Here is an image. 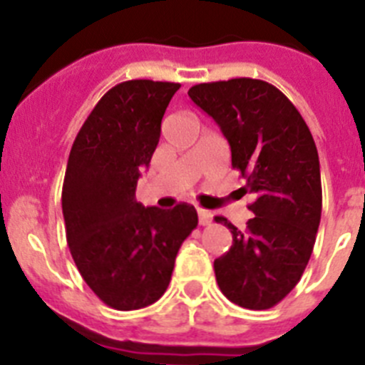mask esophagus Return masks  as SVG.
Instances as JSON below:
<instances>
[{"label":"esophagus","instance_id":"1","mask_svg":"<svg viewBox=\"0 0 365 365\" xmlns=\"http://www.w3.org/2000/svg\"><path fill=\"white\" fill-rule=\"evenodd\" d=\"M212 220V212L205 211V209H198V222L200 225H209Z\"/></svg>","mask_w":365,"mask_h":365}]
</instances>
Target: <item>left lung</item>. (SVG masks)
Instances as JSON below:
<instances>
[{
    "label": "left lung",
    "instance_id": "obj_1",
    "mask_svg": "<svg viewBox=\"0 0 365 365\" xmlns=\"http://www.w3.org/2000/svg\"><path fill=\"white\" fill-rule=\"evenodd\" d=\"M189 96L220 125L242 190L255 196L244 231L215 216L232 232L231 249L215 260L216 282L232 304L269 309L293 291L313 252L322 216L317 145L297 107L267 81L198 83Z\"/></svg>",
    "mask_w": 365,
    "mask_h": 365
}]
</instances>
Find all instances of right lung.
I'll use <instances>...</instances> for the list:
<instances>
[{
	"mask_svg": "<svg viewBox=\"0 0 365 365\" xmlns=\"http://www.w3.org/2000/svg\"><path fill=\"white\" fill-rule=\"evenodd\" d=\"M180 83L129 80L103 94L68 154L61 207L72 260L94 294L118 311L154 304L170 282L196 209L136 202L140 169L149 167L162 118Z\"/></svg>",
	"mask_w": 365,
	"mask_h": 365,
	"instance_id": "obj_1",
	"label": "right lung"
}]
</instances>
